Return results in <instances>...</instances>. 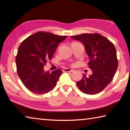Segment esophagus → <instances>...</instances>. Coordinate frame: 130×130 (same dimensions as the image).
Listing matches in <instances>:
<instances>
[{
	"mask_svg": "<svg viewBox=\"0 0 130 130\" xmlns=\"http://www.w3.org/2000/svg\"><path fill=\"white\" fill-rule=\"evenodd\" d=\"M63 71L64 72H73L74 70L73 69H69V68H65V69H63Z\"/></svg>",
	"mask_w": 130,
	"mask_h": 130,
	"instance_id": "34e87169",
	"label": "esophagus"
}]
</instances>
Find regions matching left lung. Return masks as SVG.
I'll list each match as a JSON object with an SVG mask.
<instances>
[{
  "instance_id": "1",
  "label": "left lung",
  "mask_w": 130,
  "mask_h": 130,
  "mask_svg": "<svg viewBox=\"0 0 130 130\" xmlns=\"http://www.w3.org/2000/svg\"><path fill=\"white\" fill-rule=\"evenodd\" d=\"M71 38L83 44L89 58L88 65L92 70L91 75L83 74L77 85L84 93H99L112 80L118 67L113 44L99 34H83Z\"/></svg>"
}]
</instances>
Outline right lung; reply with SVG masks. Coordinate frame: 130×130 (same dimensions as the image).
Returning <instances> with one entry per match:
<instances>
[{"instance_id": "1", "label": "right lung", "mask_w": 130, "mask_h": 130, "mask_svg": "<svg viewBox=\"0 0 130 130\" xmlns=\"http://www.w3.org/2000/svg\"><path fill=\"white\" fill-rule=\"evenodd\" d=\"M67 37L39 31L28 37L19 46L15 58L17 73L30 91L41 94L56 87L62 71L58 69L50 73L44 70V66Z\"/></svg>"}]
</instances>
